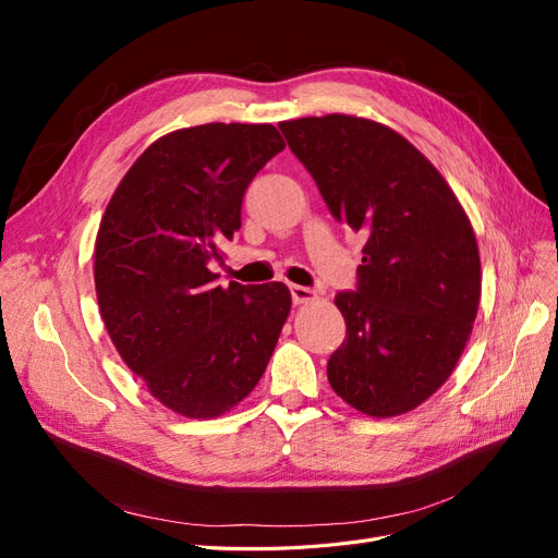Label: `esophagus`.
<instances>
[{
	"label": "esophagus",
	"instance_id": "1",
	"mask_svg": "<svg viewBox=\"0 0 558 558\" xmlns=\"http://www.w3.org/2000/svg\"><path fill=\"white\" fill-rule=\"evenodd\" d=\"M291 295H293L295 305H307V302H312V300L318 298L312 289H307V286H298V283L291 286Z\"/></svg>",
	"mask_w": 558,
	"mask_h": 558
}]
</instances>
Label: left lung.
Wrapping results in <instances>:
<instances>
[{"label": "left lung", "instance_id": "8db88e82", "mask_svg": "<svg viewBox=\"0 0 558 558\" xmlns=\"http://www.w3.org/2000/svg\"><path fill=\"white\" fill-rule=\"evenodd\" d=\"M337 221L363 232L359 289L337 293L347 340L332 391L391 418L416 410L459 363L482 298L470 218L435 165L384 123L328 113L279 123Z\"/></svg>", "mask_w": 558, "mask_h": 558}]
</instances>
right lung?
Instances as JSON below:
<instances>
[{"mask_svg": "<svg viewBox=\"0 0 558 558\" xmlns=\"http://www.w3.org/2000/svg\"><path fill=\"white\" fill-rule=\"evenodd\" d=\"M275 125L207 123L156 140L118 183L95 240V293L118 356L167 410L216 418L256 388L291 314L281 281L216 286L242 197L283 150Z\"/></svg>", "mask_w": 558, "mask_h": 558, "instance_id": "1", "label": "right lung"}]
</instances>
